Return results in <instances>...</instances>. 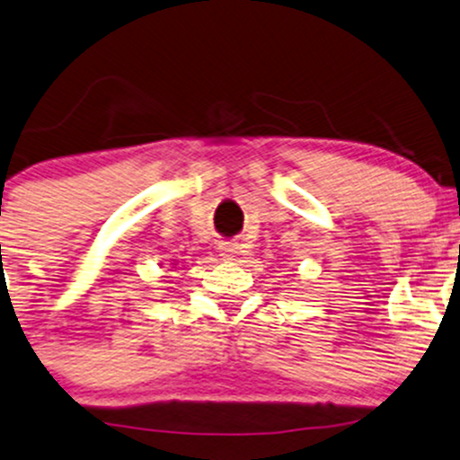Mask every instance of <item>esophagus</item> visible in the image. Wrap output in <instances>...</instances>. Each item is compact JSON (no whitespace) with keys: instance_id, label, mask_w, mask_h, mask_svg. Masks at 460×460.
Here are the masks:
<instances>
[{"instance_id":"1","label":"esophagus","mask_w":460,"mask_h":460,"mask_svg":"<svg viewBox=\"0 0 460 460\" xmlns=\"http://www.w3.org/2000/svg\"><path fill=\"white\" fill-rule=\"evenodd\" d=\"M235 249H238V246H235V244L222 243V244H220V255H222V258H225V260H234L235 253H238V251H235Z\"/></svg>"}]
</instances>
